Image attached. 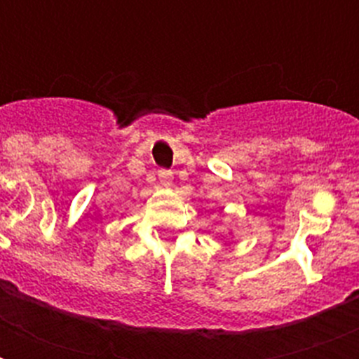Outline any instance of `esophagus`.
Segmentation results:
<instances>
[{
  "label": "esophagus",
  "instance_id": "esophagus-1",
  "mask_svg": "<svg viewBox=\"0 0 359 359\" xmlns=\"http://www.w3.org/2000/svg\"><path fill=\"white\" fill-rule=\"evenodd\" d=\"M158 179L162 180V182H169V180L173 179V173H171L169 169H160V171H158Z\"/></svg>",
  "mask_w": 359,
  "mask_h": 359
}]
</instances>
